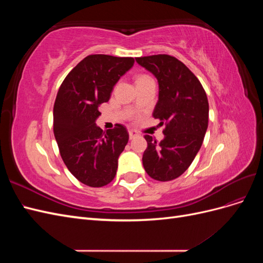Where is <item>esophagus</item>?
<instances>
[{
  "instance_id": "obj_1",
  "label": "esophagus",
  "mask_w": 263,
  "mask_h": 263,
  "mask_svg": "<svg viewBox=\"0 0 263 263\" xmlns=\"http://www.w3.org/2000/svg\"><path fill=\"white\" fill-rule=\"evenodd\" d=\"M136 136H138V133H137V132L129 130V138H130V139H134Z\"/></svg>"
}]
</instances>
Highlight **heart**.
Instances as JSON below:
<instances>
[{
  "mask_svg": "<svg viewBox=\"0 0 263 263\" xmlns=\"http://www.w3.org/2000/svg\"><path fill=\"white\" fill-rule=\"evenodd\" d=\"M145 78H149V77H148V76H139V77L137 78V81H138V80H141V79H145Z\"/></svg>",
  "mask_w": 263,
  "mask_h": 263,
  "instance_id": "heart-1",
  "label": "heart"
}]
</instances>
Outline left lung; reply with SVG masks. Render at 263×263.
Segmentation results:
<instances>
[{"label": "left lung", "instance_id": "1", "mask_svg": "<svg viewBox=\"0 0 263 263\" xmlns=\"http://www.w3.org/2000/svg\"><path fill=\"white\" fill-rule=\"evenodd\" d=\"M159 83V100L153 116L160 119L164 138L157 142L146 135L148 147L142 164L157 181L179 178L193 162L209 126V101L198 79L184 63L169 54L136 58Z\"/></svg>", "mask_w": 263, "mask_h": 263}]
</instances>
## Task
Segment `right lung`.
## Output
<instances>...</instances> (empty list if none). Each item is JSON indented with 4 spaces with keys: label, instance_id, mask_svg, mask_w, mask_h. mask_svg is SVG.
Masks as SVG:
<instances>
[{
    "label": "right lung",
    "instance_id": "add662e5",
    "mask_svg": "<svg viewBox=\"0 0 263 263\" xmlns=\"http://www.w3.org/2000/svg\"><path fill=\"white\" fill-rule=\"evenodd\" d=\"M132 57L90 54L70 71L53 105V134L68 170L83 184L104 186L116 176L118 157L128 142L126 127L106 133L95 124L99 107L134 66Z\"/></svg>",
    "mask_w": 263,
    "mask_h": 263
}]
</instances>
